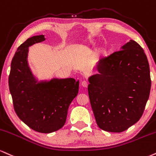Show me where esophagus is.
Masks as SVG:
<instances>
[{"label": "esophagus", "instance_id": "34e87169", "mask_svg": "<svg viewBox=\"0 0 156 156\" xmlns=\"http://www.w3.org/2000/svg\"><path fill=\"white\" fill-rule=\"evenodd\" d=\"M81 85L83 87H87V85H88V82H86V81H83V82H82Z\"/></svg>", "mask_w": 156, "mask_h": 156}]
</instances>
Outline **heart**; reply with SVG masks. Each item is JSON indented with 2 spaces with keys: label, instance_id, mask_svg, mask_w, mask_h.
<instances>
[{
  "label": "heart",
  "instance_id": "heart-1",
  "mask_svg": "<svg viewBox=\"0 0 156 156\" xmlns=\"http://www.w3.org/2000/svg\"><path fill=\"white\" fill-rule=\"evenodd\" d=\"M96 55L99 58H104L106 57L107 55V50L104 47H100L96 50Z\"/></svg>",
  "mask_w": 156,
  "mask_h": 156
}]
</instances>
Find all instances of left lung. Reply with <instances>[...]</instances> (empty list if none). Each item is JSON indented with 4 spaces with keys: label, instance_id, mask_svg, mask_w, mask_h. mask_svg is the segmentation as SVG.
<instances>
[{
    "label": "left lung",
    "instance_id": "left-lung-1",
    "mask_svg": "<svg viewBox=\"0 0 156 156\" xmlns=\"http://www.w3.org/2000/svg\"><path fill=\"white\" fill-rule=\"evenodd\" d=\"M88 78V95L97 125L120 133L139 121L149 98L150 66L143 49L130 40L98 61Z\"/></svg>",
    "mask_w": 156,
    "mask_h": 156
}]
</instances>
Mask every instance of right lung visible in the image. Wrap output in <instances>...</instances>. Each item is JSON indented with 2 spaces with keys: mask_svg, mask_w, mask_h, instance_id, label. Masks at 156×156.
I'll return each mask as SVG.
<instances>
[{
  "mask_svg": "<svg viewBox=\"0 0 156 156\" xmlns=\"http://www.w3.org/2000/svg\"><path fill=\"white\" fill-rule=\"evenodd\" d=\"M44 40V35L33 36L18 47L11 63L9 86L20 120L34 131L49 133L65 124L80 81L73 78L38 80L29 66L28 48Z\"/></svg>",
  "mask_w": 156,
  "mask_h": 156,
  "instance_id": "1",
  "label": "right lung"
}]
</instances>
